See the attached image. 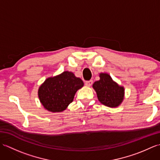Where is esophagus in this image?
Listing matches in <instances>:
<instances>
[{"mask_svg":"<svg viewBox=\"0 0 160 160\" xmlns=\"http://www.w3.org/2000/svg\"><path fill=\"white\" fill-rule=\"evenodd\" d=\"M93 84V80H89V81H87V82H85V85L87 87H91V85H92Z\"/></svg>","mask_w":160,"mask_h":160,"instance_id":"esophagus-1","label":"esophagus"}]
</instances>
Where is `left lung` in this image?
<instances>
[{"label":"left lung","instance_id":"1","mask_svg":"<svg viewBox=\"0 0 160 160\" xmlns=\"http://www.w3.org/2000/svg\"><path fill=\"white\" fill-rule=\"evenodd\" d=\"M100 78L93 84L98 100L108 107H118L124 100V87L119 86L107 73H100Z\"/></svg>","mask_w":160,"mask_h":160}]
</instances>
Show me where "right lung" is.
Instances as JSON below:
<instances>
[{
    "label": "right lung",
    "mask_w": 160,
    "mask_h": 160,
    "mask_svg": "<svg viewBox=\"0 0 160 160\" xmlns=\"http://www.w3.org/2000/svg\"><path fill=\"white\" fill-rule=\"evenodd\" d=\"M83 85V81L72 72L64 71L45 80L39 87L38 98L47 111L61 112L72 102L76 91Z\"/></svg>",
    "instance_id": "right-lung-1"
}]
</instances>
